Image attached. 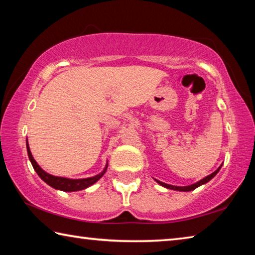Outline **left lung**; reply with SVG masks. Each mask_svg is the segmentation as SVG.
I'll return each instance as SVG.
<instances>
[{
	"label": "left lung",
	"mask_w": 255,
	"mask_h": 255,
	"mask_svg": "<svg viewBox=\"0 0 255 255\" xmlns=\"http://www.w3.org/2000/svg\"><path fill=\"white\" fill-rule=\"evenodd\" d=\"M222 165L223 164H221V166L218 167L217 170H216L215 172H213V173L211 174H209V175H207L206 178H204V179H201L200 181H198V182H196V183H193V184H190V185H184V187H178V185H172V184H167V183H164V182H162V181H159V180H156V179H154L155 181H156V182L159 184V185H162V187H164V188H166V189H171V190H175V191H182V192H188V191H192V190H195L196 188H198V187H200V185H202V184H206L207 182H209V181L214 178V176H216V174L218 173L219 172V170H221V167H222Z\"/></svg>",
	"instance_id": "8db88e82"
}]
</instances>
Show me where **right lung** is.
<instances>
[{"label":"right lung","instance_id":"1","mask_svg":"<svg viewBox=\"0 0 255 255\" xmlns=\"http://www.w3.org/2000/svg\"><path fill=\"white\" fill-rule=\"evenodd\" d=\"M27 152H28L30 162H31L33 166V170L36 171V173L38 175H39V178L44 181V182L50 185L51 188H54L56 190H60V191H65V192L80 191V190H84L86 188L91 187L92 184L98 182V181L102 178L103 174L106 173V171L108 169V162H107L105 169H103L102 172H100V173L94 176H90V178L70 179V178H64V176H56V175H51L49 173H47L46 171L42 170L39 166V164L36 162V159L33 158L31 154V150H30L28 139H27Z\"/></svg>","mask_w":255,"mask_h":255}]
</instances>
